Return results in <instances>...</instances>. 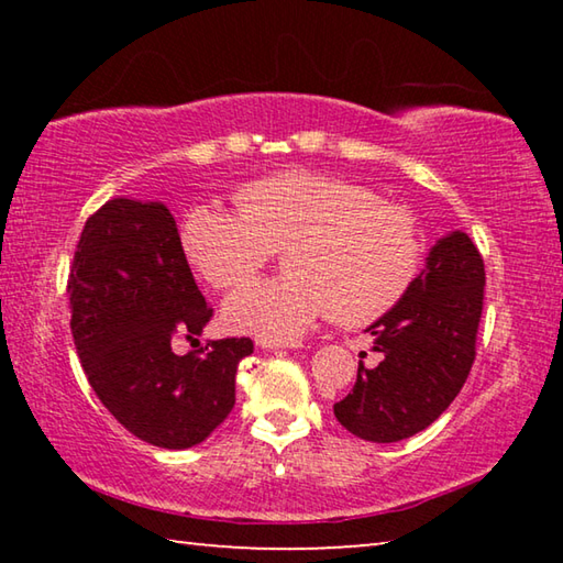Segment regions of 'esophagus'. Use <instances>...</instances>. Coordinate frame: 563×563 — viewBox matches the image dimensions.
Masks as SVG:
<instances>
[{"instance_id": "34e87169", "label": "esophagus", "mask_w": 563, "mask_h": 563, "mask_svg": "<svg viewBox=\"0 0 563 563\" xmlns=\"http://www.w3.org/2000/svg\"><path fill=\"white\" fill-rule=\"evenodd\" d=\"M255 345L263 350H278V347H300V340H280V338H255Z\"/></svg>"}]
</instances>
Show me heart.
Here are the masks:
<instances>
[{
  "label": "heart",
  "instance_id": "heart-1",
  "mask_svg": "<svg viewBox=\"0 0 563 563\" xmlns=\"http://www.w3.org/2000/svg\"><path fill=\"white\" fill-rule=\"evenodd\" d=\"M233 201L238 213L194 206L180 221V247L194 271L211 288L231 290L283 247L288 271L225 300L223 322L235 332L292 338L328 312L342 328L369 325L422 271L417 216L352 180L290 170L245 184Z\"/></svg>",
  "mask_w": 563,
  "mask_h": 563
}]
</instances>
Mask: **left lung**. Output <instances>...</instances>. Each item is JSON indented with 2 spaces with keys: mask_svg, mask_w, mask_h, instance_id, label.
Wrapping results in <instances>:
<instances>
[{
  "mask_svg": "<svg viewBox=\"0 0 563 563\" xmlns=\"http://www.w3.org/2000/svg\"><path fill=\"white\" fill-rule=\"evenodd\" d=\"M484 261L472 238L437 241L427 268L387 316L369 325L379 362L360 360L338 422L360 440L399 442L430 427L460 395L476 357L484 308Z\"/></svg>",
  "mask_w": 563,
  "mask_h": 563,
  "instance_id": "left-lung-1",
  "label": "left lung"
}]
</instances>
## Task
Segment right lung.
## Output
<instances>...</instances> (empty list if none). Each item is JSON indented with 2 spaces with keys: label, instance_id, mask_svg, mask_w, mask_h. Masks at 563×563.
<instances>
[{
  "label": "right lung",
  "instance_id": "obj_1",
  "mask_svg": "<svg viewBox=\"0 0 563 563\" xmlns=\"http://www.w3.org/2000/svg\"><path fill=\"white\" fill-rule=\"evenodd\" d=\"M71 335L89 385L126 430L164 450L203 442L235 405L238 362L251 338L201 335L213 308L198 290L164 203L113 198L89 216L66 283Z\"/></svg>",
  "mask_w": 563,
  "mask_h": 563
}]
</instances>
